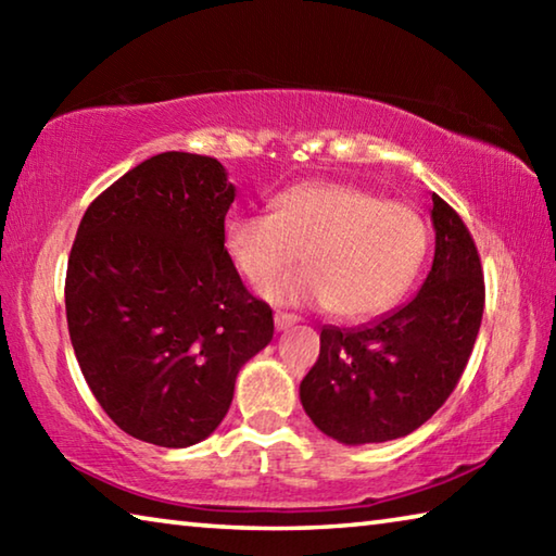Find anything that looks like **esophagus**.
<instances>
[{"label": "esophagus", "mask_w": 556, "mask_h": 556, "mask_svg": "<svg viewBox=\"0 0 556 556\" xmlns=\"http://www.w3.org/2000/svg\"><path fill=\"white\" fill-rule=\"evenodd\" d=\"M294 324H299V316L296 314H287V312H277L275 314L277 331H287V328H291Z\"/></svg>", "instance_id": "obj_1"}]
</instances>
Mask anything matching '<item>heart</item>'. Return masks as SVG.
<instances>
[{
	"mask_svg": "<svg viewBox=\"0 0 556 556\" xmlns=\"http://www.w3.org/2000/svg\"><path fill=\"white\" fill-rule=\"evenodd\" d=\"M429 230L421 215L353 184L301 181L275 199V213L225 223V250L240 275L262 285L304 257L308 267L271 281L281 304L331 306L348 321L392 308L417 279Z\"/></svg>",
	"mask_w": 556,
	"mask_h": 556,
	"instance_id": "obj_1",
	"label": "heart"
}]
</instances>
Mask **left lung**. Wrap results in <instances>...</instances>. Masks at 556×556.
<instances>
[{
  "instance_id": "8db88e82",
  "label": "left lung",
  "mask_w": 556,
  "mask_h": 556,
  "mask_svg": "<svg viewBox=\"0 0 556 556\" xmlns=\"http://www.w3.org/2000/svg\"><path fill=\"white\" fill-rule=\"evenodd\" d=\"M434 265L419 294L361 328L326 326L299 397L341 444H380L431 419L466 370L481 328L485 281L466 223L431 193Z\"/></svg>"
}]
</instances>
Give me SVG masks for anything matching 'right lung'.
Segmentation results:
<instances>
[{
    "label": "right lung",
    "instance_id": "obj_1",
    "mask_svg": "<svg viewBox=\"0 0 556 556\" xmlns=\"http://www.w3.org/2000/svg\"><path fill=\"white\" fill-rule=\"evenodd\" d=\"M235 186L213 156L164 152L88 205L65 271L75 357L129 437L184 448L211 437L235 378L275 336L225 250Z\"/></svg>",
    "mask_w": 556,
    "mask_h": 556
}]
</instances>
